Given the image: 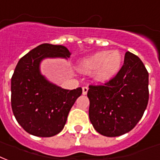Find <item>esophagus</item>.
Instances as JSON below:
<instances>
[{"instance_id":"1","label":"esophagus","mask_w":160,"mask_h":160,"mask_svg":"<svg viewBox=\"0 0 160 160\" xmlns=\"http://www.w3.org/2000/svg\"><path fill=\"white\" fill-rule=\"evenodd\" d=\"M87 92H88V87H87V86H84V87H82V93H83V95H86Z\"/></svg>"}]
</instances>
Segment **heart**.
Listing matches in <instances>:
<instances>
[{"label":"heart","mask_w":160,"mask_h":160,"mask_svg":"<svg viewBox=\"0 0 160 160\" xmlns=\"http://www.w3.org/2000/svg\"><path fill=\"white\" fill-rule=\"evenodd\" d=\"M122 62V54L119 51H102L82 59L79 68L84 73H92L97 70L96 79L98 81L105 82L119 72Z\"/></svg>","instance_id":"obj_1"}]
</instances>
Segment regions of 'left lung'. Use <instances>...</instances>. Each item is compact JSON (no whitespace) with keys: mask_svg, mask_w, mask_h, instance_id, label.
I'll return each instance as SVG.
<instances>
[{"mask_svg":"<svg viewBox=\"0 0 160 160\" xmlns=\"http://www.w3.org/2000/svg\"><path fill=\"white\" fill-rule=\"evenodd\" d=\"M89 118L98 133H127L142 119L149 98L148 73L139 58L126 52L122 68L103 85L89 86Z\"/></svg>","mask_w":160,"mask_h":160,"instance_id":"1","label":"left lung"}]
</instances>
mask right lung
Masks as SVG:
<instances>
[{"label":"right lung","mask_w":160,"mask_h":160,"mask_svg":"<svg viewBox=\"0 0 160 160\" xmlns=\"http://www.w3.org/2000/svg\"><path fill=\"white\" fill-rule=\"evenodd\" d=\"M71 52L63 46L41 44L21 58L11 80L12 109L18 123L33 136L50 137L64 127L68 114L81 87L62 89L41 74L40 63L47 58H68Z\"/></svg>","instance_id":"right-lung-1"}]
</instances>
